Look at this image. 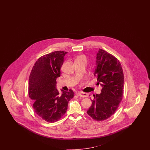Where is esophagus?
Masks as SVG:
<instances>
[{
    "label": "esophagus",
    "mask_w": 150,
    "mask_h": 150,
    "mask_svg": "<svg viewBox=\"0 0 150 150\" xmlns=\"http://www.w3.org/2000/svg\"><path fill=\"white\" fill-rule=\"evenodd\" d=\"M76 95L80 97H86L88 96V94L85 92H78L76 93Z\"/></svg>",
    "instance_id": "obj_1"
}]
</instances>
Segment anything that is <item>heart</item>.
<instances>
[{
	"instance_id": "obj_1",
	"label": "heart",
	"mask_w": 150,
	"mask_h": 150,
	"mask_svg": "<svg viewBox=\"0 0 150 150\" xmlns=\"http://www.w3.org/2000/svg\"><path fill=\"white\" fill-rule=\"evenodd\" d=\"M76 60H87V58L85 55H81V56L78 57Z\"/></svg>"
}]
</instances>
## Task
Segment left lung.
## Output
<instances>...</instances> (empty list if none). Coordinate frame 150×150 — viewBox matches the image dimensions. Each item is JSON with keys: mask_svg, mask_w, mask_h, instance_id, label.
Wrapping results in <instances>:
<instances>
[{"mask_svg": "<svg viewBox=\"0 0 150 150\" xmlns=\"http://www.w3.org/2000/svg\"><path fill=\"white\" fill-rule=\"evenodd\" d=\"M94 75L102 89L93 95L87 113L97 121H103L113 115L122 100L124 77L118 59L107 52L99 49L97 53Z\"/></svg>", "mask_w": 150, "mask_h": 150, "instance_id": "1", "label": "left lung"}]
</instances>
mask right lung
<instances>
[{
    "instance_id": "obj_1",
    "label": "right lung",
    "mask_w": 150,
    "mask_h": 150,
    "mask_svg": "<svg viewBox=\"0 0 150 150\" xmlns=\"http://www.w3.org/2000/svg\"><path fill=\"white\" fill-rule=\"evenodd\" d=\"M67 52L55 51L41 57L32 68L28 80L29 97L33 101L36 113L47 122L58 121L65 114L69 101L74 92L60 94L56 88V79L60 76V69Z\"/></svg>"
}]
</instances>
